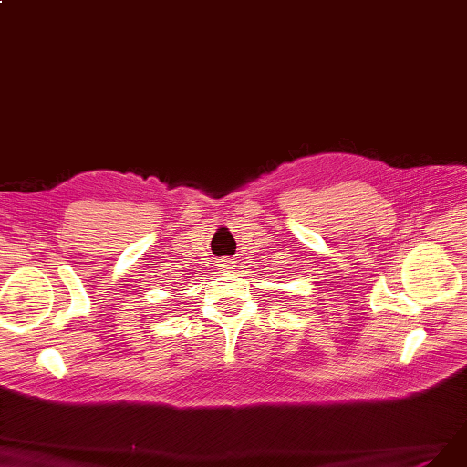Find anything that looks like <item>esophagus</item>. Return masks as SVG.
Listing matches in <instances>:
<instances>
[{
    "label": "esophagus",
    "mask_w": 467,
    "mask_h": 467,
    "mask_svg": "<svg viewBox=\"0 0 467 467\" xmlns=\"http://www.w3.org/2000/svg\"><path fill=\"white\" fill-rule=\"evenodd\" d=\"M233 264H234V262L231 260V257H223V260L219 262V267H221L223 271H229V269H233V267H234Z\"/></svg>",
    "instance_id": "1"
}]
</instances>
